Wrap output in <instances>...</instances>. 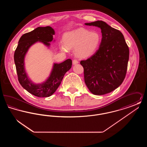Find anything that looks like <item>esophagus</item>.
I'll use <instances>...</instances> for the list:
<instances>
[{"label": "esophagus", "mask_w": 147, "mask_h": 147, "mask_svg": "<svg viewBox=\"0 0 147 147\" xmlns=\"http://www.w3.org/2000/svg\"><path fill=\"white\" fill-rule=\"evenodd\" d=\"M78 61H77V59H74V60L73 61V65H75V64H78Z\"/></svg>", "instance_id": "esophagus-1"}]
</instances>
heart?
<instances>
[{
  "label": "heart",
  "mask_w": 147,
  "mask_h": 147,
  "mask_svg": "<svg viewBox=\"0 0 147 147\" xmlns=\"http://www.w3.org/2000/svg\"><path fill=\"white\" fill-rule=\"evenodd\" d=\"M101 41V35L97 31L78 28L64 34V43H61V49L64 52H67L68 49H75L77 56L87 57L98 49Z\"/></svg>",
  "instance_id": "1"
}]
</instances>
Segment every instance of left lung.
Masks as SVG:
<instances>
[{"instance_id":"8db88e82","label":"left lung","mask_w":147,"mask_h":147,"mask_svg":"<svg viewBox=\"0 0 147 147\" xmlns=\"http://www.w3.org/2000/svg\"><path fill=\"white\" fill-rule=\"evenodd\" d=\"M100 28L102 39L96 52L80 62L84 81L92 94L102 95L117 88L126 76L129 49L123 34L101 20L85 23Z\"/></svg>"}]
</instances>
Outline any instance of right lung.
Instances as JSON below:
<instances>
[{"label":"right lung","instance_id":"right-lung-1","mask_svg":"<svg viewBox=\"0 0 147 147\" xmlns=\"http://www.w3.org/2000/svg\"><path fill=\"white\" fill-rule=\"evenodd\" d=\"M54 35L55 31L51 26L35 28L21 36L14 53V62L20 84L28 92L37 97H49L55 93L64 74L71 67L72 61L70 59L62 63H53L49 76L41 83H35L28 77L25 66V58L28 49L37 42H41L49 48Z\"/></svg>","mask_w":147,"mask_h":147}]
</instances>
